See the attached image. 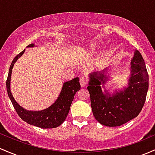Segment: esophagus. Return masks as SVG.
Returning <instances> with one entry per match:
<instances>
[{"instance_id":"34e87169","label":"esophagus","mask_w":155,"mask_h":155,"mask_svg":"<svg viewBox=\"0 0 155 155\" xmlns=\"http://www.w3.org/2000/svg\"><path fill=\"white\" fill-rule=\"evenodd\" d=\"M80 84H81V86L82 87L86 86L87 85V81L86 78L83 77V76H81V78H80Z\"/></svg>"}]
</instances>
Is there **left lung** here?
Segmentation results:
<instances>
[{"label":"left lung","mask_w":155,"mask_h":155,"mask_svg":"<svg viewBox=\"0 0 155 155\" xmlns=\"http://www.w3.org/2000/svg\"><path fill=\"white\" fill-rule=\"evenodd\" d=\"M105 75L102 73L90 74L87 89L90 94L93 115L102 125L121 126L138 116L147 98L149 75L140 52L135 50L132 59L128 88L124 91H116L112 97L109 93L104 94L100 85L102 82V84L105 83Z\"/></svg>","instance_id":"left-lung-1"}]
</instances>
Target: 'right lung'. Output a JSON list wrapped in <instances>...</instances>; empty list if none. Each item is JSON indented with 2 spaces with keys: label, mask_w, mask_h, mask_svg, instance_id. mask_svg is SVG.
I'll list each match as a JSON object with an SVG mask.
<instances>
[{
  "label": "right lung",
  "mask_w": 155,
  "mask_h": 155,
  "mask_svg": "<svg viewBox=\"0 0 155 155\" xmlns=\"http://www.w3.org/2000/svg\"><path fill=\"white\" fill-rule=\"evenodd\" d=\"M34 46V44H31L28 47ZM25 50H22L21 53L15 56L9 67L7 80H6V88H7L8 97L11 100L12 105L19 116L28 124L34 125L43 129L57 127L61 124L66 119L69 114L74 95L76 92L81 89L79 78H74V79L64 83L61 92L60 93L57 100L48 108L40 111L26 110L17 103L10 91V79H11L12 68L16 61L23 54Z\"/></svg>",
  "instance_id": "1"
}]
</instances>
